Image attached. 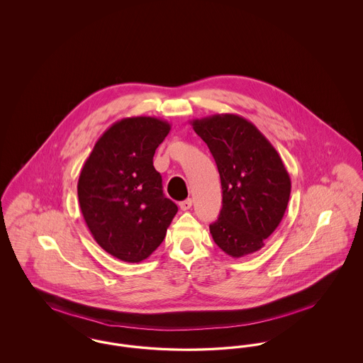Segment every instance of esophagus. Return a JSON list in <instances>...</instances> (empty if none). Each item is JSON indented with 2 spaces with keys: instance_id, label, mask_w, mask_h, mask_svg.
<instances>
[{
  "instance_id": "1",
  "label": "esophagus",
  "mask_w": 363,
  "mask_h": 363,
  "mask_svg": "<svg viewBox=\"0 0 363 363\" xmlns=\"http://www.w3.org/2000/svg\"><path fill=\"white\" fill-rule=\"evenodd\" d=\"M179 205H180V209H182V211H189V209L193 206V199L189 198V199H186V201H182Z\"/></svg>"
}]
</instances>
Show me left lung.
I'll use <instances>...</instances> for the list:
<instances>
[{"instance_id": "1", "label": "left lung", "mask_w": 363, "mask_h": 363, "mask_svg": "<svg viewBox=\"0 0 363 363\" xmlns=\"http://www.w3.org/2000/svg\"><path fill=\"white\" fill-rule=\"evenodd\" d=\"M190 123L209 147L221 182L223 208L209 225L213 241L235 259L260 250L289 202V173L278 151L237 114H215Z\"/></svg>"}]
</instances>
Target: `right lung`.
I'll use <instances>...</instances> for the list:
<instances>
[{
	"mask_svg": "<svg viewBox=\"0 0 363 363\" xmlns=\"http://www.w3.org/2000/svg\"><path fill=\"white\" fill-rule=\"evenodd\" d=\"M170 123L155 117L114 122L99 139L78 179L84 220L101 249L126 263L145 260L167 235L177 206L152 165Z\"/></svg>",
	"mask_w": 363,
	"mask_h": 363,
	"instance_id": "add662e5",
	"label": "right lung"
}]
</instances>
